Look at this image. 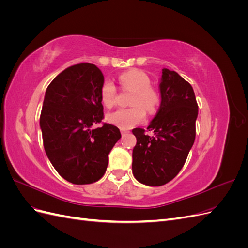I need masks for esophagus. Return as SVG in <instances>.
<instances>
[{
    "label": "esophagus",
    "mask_w": 248,
    "mask_h": 248,
    "mask_svg": "<svg viewBox=\"0 0 248 248\" xmlns=\"http://www.w3.org/2000/svg\"><path fill=\"white\" fill-rule=\"evenodd\" d=\"M127 132H128V131H127V130H124V129H122V130H121V133H122V137H124V136H125V134H127Z\"/></svg>",
    "instance_id": "esophagus-1"
}]
</instances>
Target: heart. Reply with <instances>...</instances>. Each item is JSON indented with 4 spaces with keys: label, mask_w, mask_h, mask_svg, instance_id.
I'll list each match as a JSON object with an SVG mask.
<instances>
[{
    "label": "heart",
    "mask_w": 248,
    "mask_h": 248,
    "mask_svg": "<svg viewBox=\"0 0 248 248\" xmlns=\"http://www.w3.org/2000/svg\"><path fill=\"white\" fill-rule=\"evenodd\" d=\"M119 86L123 91H130V108H119L108 115V121L122 129H129L145 120L146 109L154 114L160 104V94L151 85V79L139 69L121 73L118 78ZM118 90L110 80L104 81L100 88V100L106 108H110L117 103Z\"/></svg>",
    "instance_id": "heart-1"
}]
</instances>
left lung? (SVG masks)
<instances>
[{
	"instance_id": "left-lung-1",
	"label": "left lung",
	"mask_w": 248,
	"mask_h": 248,
	"mask_svg": "<svg viewBox=\"0 0 248 248\" xmlns=\"http://www.w3.org/2000/svg\"><path fill=\"white\" fill-rule=\"evenodd\" d=\"M161 103L151 124L134 128L137 145L132 151V172L139 182L161 186L181 170L196 139L199 112L193 89L176 71L162 69ZM152 131L150 137L145 132Z\"/></svg>"
}]
</instances>
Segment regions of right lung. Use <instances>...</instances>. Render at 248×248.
<instances>
[{
    "label": "right lung",
    "mask_w": 248,
    "mask_h": 248,
    "mask_svg": "<svg viewBox=\"0 0 248 248\" xmlns=\"http://www.w3.org/2000/svg\"><path fill=\"white\" fill-rule=\"evenodd\" d=\"M103 82L98 67L81 63L62 71L46 89L40 115L44 150L60 176L73 184L101 179L121 138L118 127L102 122ZM99 123L101 127L92 128Z\"/></svg>",
    "instance_id": "obj_1"
}]
</instances>
